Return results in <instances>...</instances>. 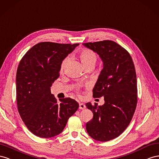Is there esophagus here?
Returning a JSON list of instances; mask_svg holds the SVG:
<instances>
[{"label": "esophagus", "instance_id": "esophagus-1", "mask_svg": "<svg viewBox=\"0 0 159 159\" xmlns=\"http://www.w3.org/2000/svg\"><path fill=\"white\" fill-rule=\"evenodd\" d=\"M86 108V106L84 103L83 102H79V108L80 109H84Z\"/></svg>", "mask_w": 159, "mask_h": 159}]
</instances>
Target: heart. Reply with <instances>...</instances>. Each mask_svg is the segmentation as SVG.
<instances>
[{
	"label": "heart",
	"instance_id": "1",
	"mask_svg": "<svg viewBox=\"0 0 159 159\" xmlns=\"http://www.w3.org/2000/svg\"><path fill=\"white\" fill-rule=\"evenodd\" d=\"M79 58L84 67L89 65H93L94 66L97 61V54L93 51L88 49H84L83 51H81L79 54ZM68 60H69V58H66L62 61L61 65V71H62L63 69H65V67L68 62Z\"/></svg>",
	"mask_w": 159,
	"mask_h": 159
}]
</instances>
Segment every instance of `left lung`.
Masks as SVG:
<instances>
[{
	"mask_svg": "<svg viewBox=\"0 0 159 159\" xmlns=\"http://www.w3.org/2000/svg\"><path fill=\"white\" fill-rule=\"evenodd\" d=\"M97 53L103 63L93 88V97H103L101 106L86 104L93 119L86 125L90 137L98 141L114 139L123 133L133 116L137 103V75L130 54L112 40L83 44Z\"/></svg>",
	"mask_w": 159,
	"mask_h": 159,
	"instance_id": "obj_1",
	"label": "left lung"
}]
</instances>
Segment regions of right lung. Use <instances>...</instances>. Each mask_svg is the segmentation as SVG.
Returning <instances> with one entry per match:
<instances>
[{"label": "right lung", "instance_id": "add662e5", "mask_svg": "<svg viewBox=\"0 0 159 159\" xmlns=\"http://www.w3.org/2000/svg\"><path fill=\"white\" fill-rule=\"evenodd\" d=\"M79 44L40 43L26 52L16 76V102L22 120L32 133L51 138L62 133L79 103L70 98L58 104L51 87L59 76L62 61Z\"/></svg>", "mask_w": 159, "mask_h": 159}]
</instances>
